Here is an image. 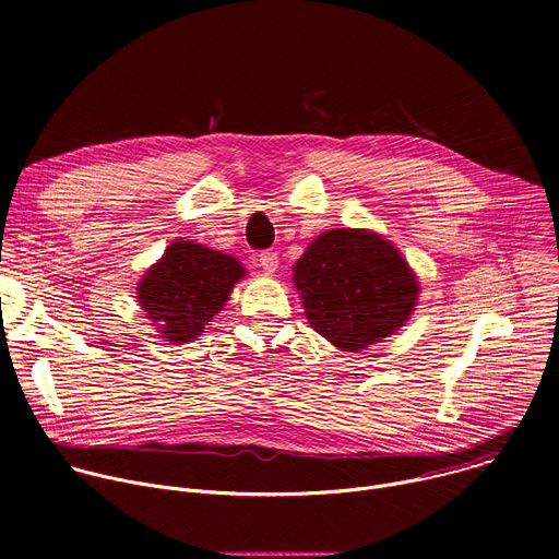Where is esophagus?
Returning <instances> with one entry per match:
<instances>
[{"instance_id": "obj_1", "label": "esophagus", "mask_w": 559, "mask_h": 559, "mask_svg": "<svg viewBox=\"0 0 559 559\" xmlns=\"http://www.w3.org/2000/svg\"><path fill=\"white\" fill-rule=\"evenodd\" d=\"M259 265L263 267V272L267 274H274L278 270V254L272 252V250H265L259 254Z\"/></svg>"}]
</instances>
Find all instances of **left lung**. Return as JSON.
<instances>
[{
	"label": "left lung",
	"mask_w": 559,
	"mask_h": 559,
	"mask_svg": "<svg viewBox=\"0 0 559 559\" xmlns=\"http://www.w3.org/2000/svg\"><path fill=\"white\" fill-rule=\"evenodd\" d=\"M309 325L345 352H360L403 328L418 283L382 236L330 229L294 265Z\"/></svg>",
	"instance_id": "1"
}]
</instances>
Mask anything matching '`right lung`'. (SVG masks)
<instances>
[{
    "label": "right lung",
    "instance_id": "right-lung-1",
    "mask_svg": "<svg viewBox=\"0 0 559 559\" xmlns=\"http://www.w3.org/2000/svg\"><path fill=\"white\" fill-rule=\"evenodd\" d=\"M246 274L236 259L199 243L175 241L139 283V302L170 343H192Z\"/></svg>",
    "mask_w": 559,
    "mask_h": 559
}]
</instances>
